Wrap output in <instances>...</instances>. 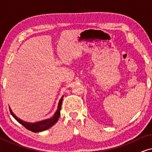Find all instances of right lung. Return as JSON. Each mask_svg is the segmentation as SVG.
Here are the masks:
<instances>
[{"instance_id":"right-lung-1","label":"right lung","mask_w":152,"mask_h":152,"mask_svg":"<svg viewBox=\"0 0 152 152\" xmlns=\"http://www.w3.org/2000/svg\"><path fill=\"white\" fill-rule=\"evenodd\" d=\"M62 100H63V97H61V99H60L59 105H58L57 111H56L55 115H53V117H52L50 119H48L45 120H43V121L36 122V123H28L26 122H23L20 119H18L16 117V115L12 113L11 109L10 110V113H11L12 115L15 118V119L17 120V121L19 122L20 124H21L23 126H25L27 129L31 131V132L37 133V132H43V131L48 129L49 128H50L51 126H53L54 124H55L56 122L58 121L59 120V118L60 116V110H61V104H62Z\"/></svg>"}]
</instances>
